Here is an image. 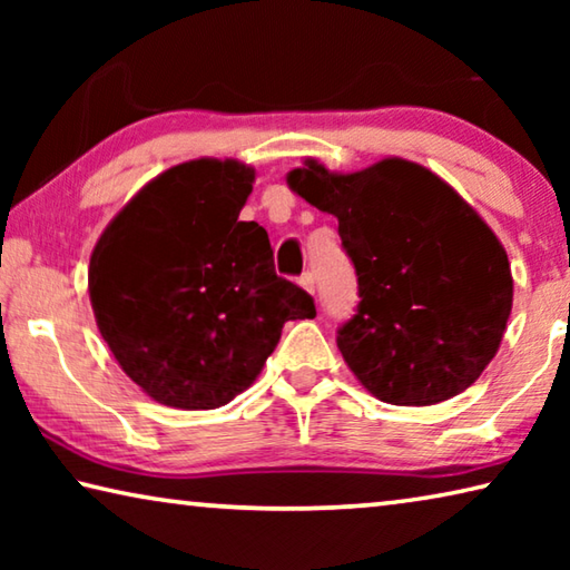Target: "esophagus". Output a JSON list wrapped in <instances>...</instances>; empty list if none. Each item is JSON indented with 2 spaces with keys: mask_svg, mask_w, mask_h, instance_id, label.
<instances>
[{
  "mask_svg": "<svg viewBox=\"0 0 570 570\" xmlns=\"http://www.w3.org/2000/svg\"><path fill=\"white\" fill-rule=\"evenodd\" d=\"M298 284H302L308 294H314V274L312 272H304L302 278H298Z\"/></svg>",
  "mask_w": 570,
  "mask_h": 570,
  "instance_id": "34e87169",
  "label": "esophagus"
}]
</instances>
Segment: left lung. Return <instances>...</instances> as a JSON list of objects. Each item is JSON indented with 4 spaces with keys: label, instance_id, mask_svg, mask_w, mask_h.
<instances>
[{
    "label": "left lung",
    "instance_id": "1",
    "mask_svg": "<svg viewBox=\"0 0 570 570\" xmlns=\"http://www.w3.org/2000/svg\"><path fill=\"white\" fill-rule=\"evenodd\" d=\"M286 183L340 220L362 302L336 346L364 390L400 407L465 392L495 356L513 308L493 228L455 188L404 158L356 173L306 158Z\"/></svg>",
    "mask_w": 570,
    "mask_h": 570
}]
</instances>
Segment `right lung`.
I'll return each mask as SVG.
<instances>
[{"label":"right lung","mask_w":570,"mask_h":570,"mask_svg":"<svg viewBox=\"0 0 570 570\" xmlns=\"http://www.w3.org/2000/svg\"><path fill=\"white\" fill-rule=\"evenodd\" d=\"M246 163L198 158L146 183L90 256L95 322L150 400L216 410L254 384L288 320L316 316L276 276L268 234L238 220L254 190Z\"/></svg>","instance_id":"add662e5"}]
</instances>
